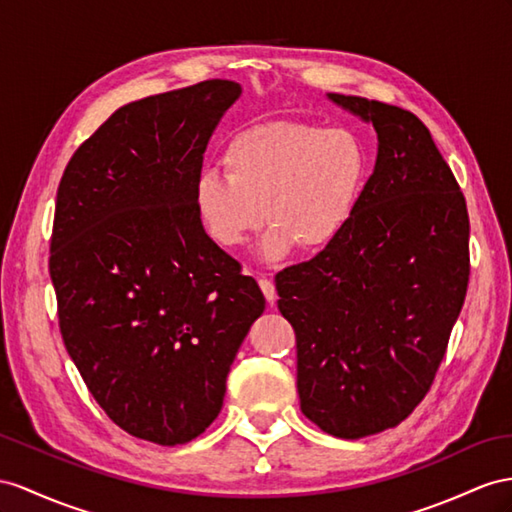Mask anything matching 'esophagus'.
Listing matches in <instances>:
<instances>
[{
  "mask_svg": "<svg viewBox=\"0 0 512 512\" xmlns=\"http://www.w3.org/2000/svg\"><path fill=\"white\" fill-rule=\"evenodd\" d=\"M259 287H261V292H264V296H266L270 305L277 303V287H274V283L270 279H259Z\"/></svg>",
  "mask_w": 512,
  "mask_h": 512,
  "instance_id": "34e87169",
  "label": "esophagus"
}]
</instances>
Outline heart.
<instances>
[{"label":"heart","mask_w":512,"mask_h":512,"mask_svg":"<svg viewBox=\"0 0 512 512\" xmlns=\"http://www.w3.org/2000/svg\"><path fill=\"white\" fill-rule=\"evenodd\" d=\"M225 175L203 170L194 212L225 251H238L264 225L266 259L296 246L318 253L342 238L368 179V155L355 134L300 121H268L238 131L222 151ZM267 214H263V209Z\"/></svg>","instance_id":"1"}]
</instances>
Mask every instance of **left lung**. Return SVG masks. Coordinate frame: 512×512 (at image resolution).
Masks as SVG:
<instances>
[{"mask_svg":"<svg viewBox=\"0 0 512 512\" xmlns=\"http://www.w3.org/2000/svg\"><path fill=\"white\" fill-rule=\"evenodd\" d=\"M372 123L374 173L342 238L277 274L296 331L300 411L339 439L398 426L424 400L469 281L465 196L409 110L326 95Z\"/></svg>","mask_w":512,"mask_h":512,"instance_id":"8db88e82","label":"left lung"}]
</instances>
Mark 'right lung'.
<instances>
[{"instance_id":"right-lung-1","label":"right lung","mask_w":512,"mask_h":512,"mask_svg":"<svg viewBox=\"0 0 512 512\" xmlns=\"http://www.w3.org/2000/svg\"><path fill=\"white\" fill-rule=\"evenodd\" d=\"M242 95L207 80L116 110L64 168L49 274L60 333L116 426L199 437L266 298L194 212L203 153Z\"/></svg>"}]
</instances>
